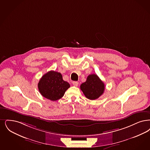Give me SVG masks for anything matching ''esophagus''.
<instances>
[{"instance_id": "1", "label": "esophagus", "mask_w": 150, "mask_h": 150, "mask_svg": "<svg viewBox=\"0 0 150 150\" xmlns=\"http://www.w3.org/2000/svg\"><path fill=\"white\" fill-rule=\"evenodd\" d=\"M72 83L75 86H78V84H79V83L77 81H72Z\"/></svg>"}]
</instances>
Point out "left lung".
Returning a JSON list of instances; mask_svg holds the SVG:
<instances>
[{
    "label": "left lung",
    "mask_w": 150,
    "mask_h": 150,
    "mask_svg": "<svg viewBox=\"0 0 150 150\" xmlns=\"http://www.w3.org/2000/svg\"><path fill=\"white\" fill-rule=\"evenodd\" d=\"M85 96L90 100H96L103 94L105 85L96 74L89 75L86 81L80 85Z\"/></svg>",
    "instance_id": "8db88e82"
}]
</instances>
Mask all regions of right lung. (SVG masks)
Listing matches in <instances>:
<instances>
[{"label": "right lung", "mask_w": 150, "mask_h": 150, "mask_svg": "<svg viewBox=\"0 0 150 150\" xmlns=\"http://www.w3.org/2000/svg\"><path fill=\"white\" fill-rule=\"evenodd\" d=\"M70 86V84L63 80L61 74L54 71H50L43 75L38 83L41 94L52 101L61 98Z\"/></svg>", "instance_id": "obj_1"}]
</instances>
